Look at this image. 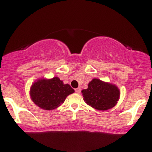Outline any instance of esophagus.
<instances>
[{"mask_svg":"<svg viewBox=\"0 0 152 152\" xmlns=\"http://www.w3.org/2000/svg\"><path fill=\"white\" fill-rule=\"evenodd\" d=\"M81 88H80V87H78V88H76V89H75V91H76V93H77V94H79L80 92H81Z\"/></svg>","mask_w":152,"mask_h":152,"instance_id":"1","label":"esophagus"}]
</instances>
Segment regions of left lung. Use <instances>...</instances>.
<instances>
[{"instance_id":"8db88e82","label":"left lung","mask_w":152,"mask_h":152,"mask_svg":"<svg viewBox=\"0 0 152 152\" xmlns=\"http://www.w3.org/2000/svg\"><path fill=\"white\" fill-rule=\"evenodd\" d=\"M81 93L84 102L99 111H106L114 107L120 96L117 86L98 78H94L89 82L88 88L82 90Z\"/></svg>"}]
</instances>
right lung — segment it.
I'll return each instance as SVG.
<instances>
[{"mask_svg":"<svg viewBox=\"0 0 152 152\" xmlns=\"http://www.w3.org/2000/svg\"><path fill=\"white\" fill-rule=\"evenodd\" d=\"M74 90L69 84H64L60 78H41L33 83L30 95L32 101L38 106L44 110L56 109L64 102L69 94Z\"/></svg>","mask_w":152,"mask_h":152,"instance_id":"right-lung-1","label":"right lung"}]
</instances>
